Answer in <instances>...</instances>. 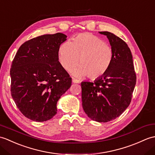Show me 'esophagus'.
I'll list each match as a JSON object with an SVG mask.
<instances>
[{
	"label": "esophagus",
	"mask_w": 155,
	"mask_h": 155,
	"mask_svg": "<svg viewBox=\"0 0 155 155\" xmlns=\"http://www.w3.org/2000/svg\"><path fill=\"white\" fill-rule=\"evenodd\" d=\"M72 81H73V83H79V81L77 80V79H76V78H73V79H72Z\"/></svg>",
	"instance_id": "34e87169"
}]
</instances>
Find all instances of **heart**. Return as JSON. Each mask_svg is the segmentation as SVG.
<instances>
[{"mask_svg":"<svg viewBox=\"0 0 155 155\" xmlns=\"http://www.w3.org/2000/svg\"><path fill=\"white\" fill-rule=\"evenodd\" d=\"M114 58L113 50L103 39L94 35H78L73 42L67 40L59 47V61L64 69L70 71L80 59L81 65L74 69L77 77L88 75L91 78L103 76L110 67Z\"/></svg>","mask_w":155,"mask_h":155,"instance_id":"obj_1","label":"heart"}]
</instances>
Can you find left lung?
Masks as SVG:
<instances>
[{
    "mask_svg": "<svg viewBox=\"0 0 155 155\" xmlns=\"http://www.w3.org/2000/svg\"><path fill=\"white\" fill-rule=\"evenodd\" d=\"M106 35L114 52L108 71L94 82H81L82 107L92 120L107 122L119 117L130 104L136 84L133 57L128 45L109 31Z\"/></svg>",
    "mask_w": 155,
    "mask_h": 155,
    "instance_id": "1",
    "label": "left lung"
}]
</instances>
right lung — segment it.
<instances>
[{"mask_svg":"<svg viewBox=\"0 0 155 155\" xmlns=\"http://www.w3.org/2000/svg\"><path fill=\"white\" fill-rule=\"evenodd\" d=\"M62 33L46 34L26 41L10 69L11 94L18 108L34 121L57 114V103L71 86L69 74L59 61V49L67 40Z\"/></svg>","mask_w":155,"mask_h":155,"instance_id":"add662e5","label":"right lung"}]
</instances>
